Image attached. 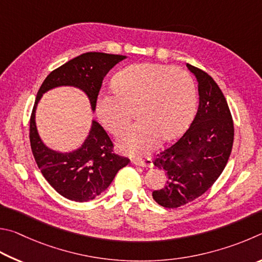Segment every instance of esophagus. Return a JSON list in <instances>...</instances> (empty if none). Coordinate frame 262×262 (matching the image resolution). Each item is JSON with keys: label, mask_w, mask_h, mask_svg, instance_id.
I'll list each match as a JSON object with an SVG mask.
<instances>
[{"label": "esophagus", "mask_w": 262, "mask_h": 262, "mask_svg": "<svg viewBox=\"0 0 262 262\" xmlns=\"http://www.w3.org/2000/svg\"><path fill=\"white\" fill-rule=\"evenodd\" d=\"M134 163L136 166L145 167V168H152L153 167V160L152 158H146V159H135Z\"/></svg>", "instance_id": "esophagus-1"}]
</instances>
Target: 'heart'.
<instances>
[{
	"instance_id": "1",
	"label": "heart",
	"mask_w": 262,
	"mask_h": 262,
	"mask_svg": "<svg viewBox=\"0 0 262 262\" xmlns=\"http://www.w3.org/2000/svg\"><path fill=\"white\" fill-rule=\"evenodd\" d=\"M114 90L100 91L96 115L103 127L119 135L130 123L136 108L140 121L118 140L123 152L145 155L162 138H176L195 114V81L184 69L155 63L132 64L118 71Z\"/></svg>"
}]
</instances>
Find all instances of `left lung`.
Instances as JSON below:
<instances>
[{"instance_id":"left-lung-1","label":"left lung","mask_w":262,"mask_h":262,"mask_svg":"<svg viewBox=\"0 0 262 262\" xmlns=\"http://www.w3.org/2000/svg\"><path fill=\"white\" fill-rule=\"evenodd\" d=\"M186 67L198 81V112L185 134L154 160L166 184L152 195L166 208L203 195L226 168L233 144V122L222 91L208 73L189 63Z\"/></svg>"}]
</instances>
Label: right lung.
I'll use <instances>...</instances> for the list:
<instances>
[{"label":"right lung","mask_w":262,"mask_h":262,"mask_svg":"<svg viewBox=\"0 0 262 262\" xmlns=\"http://www.w3.org/2000/svg\"><path fill=\"white\" fill-rule=\"evenodd\" d=\"M126 56L105 53H85L55 69L43 80L36 94L30 119V141L35 162L54 190L78 203L93 200L107 189L119 169L130 160L114 153L107 132L92 121L90 134L79 148L61 153L46 146L36 130L35 110L43 93L59 86H73L89 96L92 110L105 75Z\"/></svg>","instance_id":"right-lung-1"}]
</instances>
